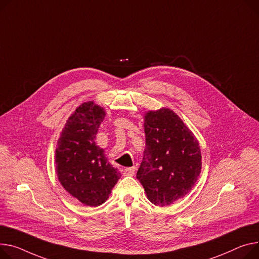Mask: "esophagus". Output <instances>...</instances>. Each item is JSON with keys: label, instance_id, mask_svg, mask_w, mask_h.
Instances as JSON below:
<instances>
[{"label": "esophagus", "instance_id": "esophagus-1", "mask_svg": "<svg viewBox=\"0 0 259 259\" xmlns=\"http://www.w3.org/2000/svg\"><path fill=\"white\" fill-rule=\"evenodd\" d=\"M124 174L126 176H133L135 174V166H131V167H126L124 169Z\"/></svg>", "mask_w": 259, "mask_h": 259}]
</instances>
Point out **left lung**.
Instances as JSON below:
<instances>
[{
  "instance_id": "1",
  "label": "left lung",
  "mask_w": 259,
  "mask_h": 259,
  "mask_svg": "<svg viewBox=\"0 0 259 259\" xmlns=\"http://www.w3.org/2000/svg\"><path fill=\"white\" fill-rule=\"evenodd\" d=\"M146 149L136 178L148 199L166 206L183 198L201 173V151L194 134L171 110L145 116Z\"/></svg>"
}]
</instances>
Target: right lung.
Wrapping results in <instances>:
<instances>
[{
	"mask_svg": "<svg viewBox=\"0 0 259 259\" xmlns=\"http://www.w3.org/2000/svg\"><path fill=\"white\" fill-rule=\"evenodd\" d=\"M105 116L102 107L84 103L68 117L56 149L57 176L65 191L88 206L104 203L120 177L95 140Z\"/></svg>",
	"mask_w": 259,
	"mask_h": 259,
	"instance_id": "right-lung-1",
	"label": "right lung"
}]
</instances>
